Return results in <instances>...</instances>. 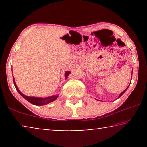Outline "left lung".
Returning <instances> with one entry per match:
<instances>
[{"label": "left lung", "mask_w": 147, "mask_h": 147, "mask_svg": "<svg viewBox=\"0 0 147 147\" xmlns=\"http://www.w3.org/2000/svg\"><path fill=\"white\" fill-rule=\"evenodd\" d=\"M128 87H129V86H128ZM128 88H126V89H125V90H124V91H123V92H122V93H121L120 94V95H119V97H121V96L122 95H123V94H124V93H125V91H126V90H127V89L128 88Z\"/></svg>", "instance_id": "8db88e82"}]
</instances>
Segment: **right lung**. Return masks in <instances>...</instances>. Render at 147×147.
<instances>
[{
  "instance_id": "add662e5",
  "label": "right lung",
  "mask_w": 147,
  "mask_h": 147,
  "mask_svg": "<svg viewBox=\"0 0 147 147\" xmlns=\"http://www.w3.org/2000/svg\"><path fill=\"white\" fill-rule=\"evenodd\" d=\"M71 73L69 71L68 72H66L65 73V78H67L69 76V74H70ZM13 83H14V85L15 87H16V90L18 91V93L21 94V95L23 96V98H24L26 99L27 101H28L29 102H30L32 104H34V105H37V106H41V105H44V104H48L51 102H53L54 100H55L56 99L58 98V95H54V96H49V97H47V98H38V97H31V96H26L23 94L22 93L19 91V89L17 88V87L16 84V82H15L14 81V77L13 76Z\"/></svg>"
}]
</instances>
